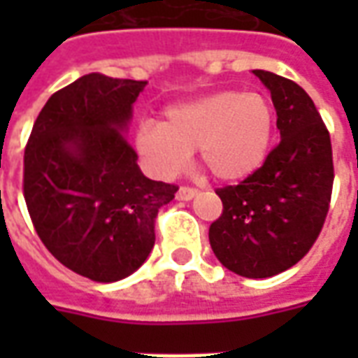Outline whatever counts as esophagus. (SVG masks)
Here are the masks:
<instances>
[{"label":"esophagus","instance_id":"34e87169","mask_svg":"<svg viewBox=\"0 0 358 358\" xmlns=\"http://www.w3.org/2000/svg\"><path fill=\"white\" fill-rule=\"evenodd\" d=\"M195 195H197V189L192 186H180V189L176 192V197L180 201H189V199H194Z\"/></svg>","mask_w":358,"mask_h":358}]
</instances>
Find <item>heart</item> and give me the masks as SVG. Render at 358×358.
<instances>
[{
    "instance_id": "1",
    "label": "heart",
    "mask_w": 358,
    "mask_h": 358,
    "mask_svg": "<svg viewBox=\"0 0 358 358\" xmlns=\"http://www.w3.org/2000/svg\"><path fill=\"white\" fill-rule=\"evenodd\" d=\"M274 134V110L261 94L218 92L166 110L164 120L143 122L136 148L161 176H172L197 149L205 169L236 182L266 161Z\"/></svg>"
}]
</instances>
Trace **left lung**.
<instances>
[{
	"mask_svg": "<svg viewBox=\"0 0 358 358\" xmlns=\"http://www.w3.org/2000/svg\"><path fill=\"white\" fill-rule=\"evenodd\" d=\"M270 90L282 140L257 172L218 187L222 215L209 241L226 268L245 278H270L307 255L322 232L334 186L330 132L299 84L253 71Z\"/></svg>",
	"mask_w": 358,
	"mask_h": 358,
	"instance_id": "left-lung-1",
	"label": "left lung"
}]
</instances>
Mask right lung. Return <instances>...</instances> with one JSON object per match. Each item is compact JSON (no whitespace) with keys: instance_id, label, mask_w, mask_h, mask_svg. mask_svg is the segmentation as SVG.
I'll list each match as a JSON object with an SVG mask.
<instances>
[{"instance_id":"add662e5","label":"right lung","mask_w":358,"mask_h":358,"mask_svg":"<svg viewBox=\"0 0 358 358\" xmlns=\"http://www.w3.org/2000/svg\"><path fill=\"white\" fill-rule=\"evenodd\" d=\"M145 80L86 74L51 95L24 149L22 194L36 234L59 263L117 282L155 245L159 209L176 184L145 178L124 128Z\"/></svg>"}]
</instances>
